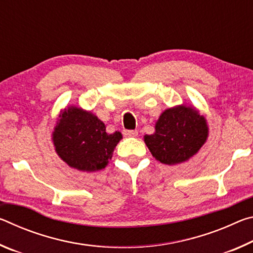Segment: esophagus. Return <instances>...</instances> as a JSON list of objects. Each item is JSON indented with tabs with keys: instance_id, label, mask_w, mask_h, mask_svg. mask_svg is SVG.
<instances>
[{
	"instance_id": "esophagus-1",
	"label": "esophagus",
	"mask_w": 253,
	"mask_h": 253,
	"mask_svg": "<svg viewBox=\"0 0 253 253\" xmlns=\"http://www.w3.org/2000/svg\"><path fill=\"white\" fill-rule=\"evenodd\" d=\"M124 135L127 137H136L138 135V131L137 130H124Z\"/></svg>"
}]
</instances>
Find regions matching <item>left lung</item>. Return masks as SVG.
<instances>
[{"instance_id":"8db88e82","label":"left lung","mask_w":253,"mask_h":253,"mask_svg":"<svg viewBox=\"0 0 253 253\" xmlns=\"http://www.w3.org/2000/svg\"><path fill=\"white\" fill-rule=\"evenodd\" d=\"M208 137L204 115L194 106L182 104L163 111L155 123V131L145 135L144 142L158 162L176 165L196 155Z\"/></svg>"}]
</instances>
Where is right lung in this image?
I'll use <instances>...</instances> for the list:
<instances>
[{"mask_svg":"<svg viewBox=\"0 0 253 253\" xmlns=\"http://www.w3.org/2000/svg\"><path fill=\"white\" fill-rule=\"evenodd\" d=\"M121 139V131L108 134L95 114L72 105L60 111L51 134L57 155L80 172L105 169Z\"/></svg>","mask_w":253,"mask_h":253,"instance_id":"right-lung-1","label":"right lung"}]
</instances>
